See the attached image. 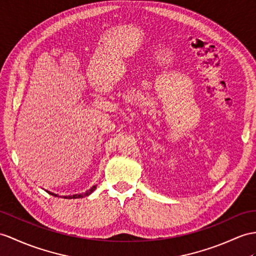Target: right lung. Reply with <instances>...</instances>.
I'll return each mask as SVG.
<instances>
[{
  "label": "right lung",
  "mask_w": 256,
  "mask_h": 256,
  "mask_svg": "<svg viewBox=\"0 0 256 256\" xmlns=\"http://www.w3.org/2000/svg\"><path fill=\"white\" fill-rule=\"evenodd\" d=\"M94 189H96V186H93L92 188L89 190V191H86L84 194H74V196H64L65 198H84V196H89L91 192H93L94 191ZM46 192H48V191H46ZM50 194H52V196H58L56 194H54V193H51V192H48Z\"/></svg>",
  "instance_id": "1"
}]
</instances>
